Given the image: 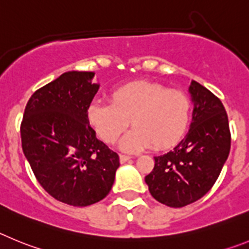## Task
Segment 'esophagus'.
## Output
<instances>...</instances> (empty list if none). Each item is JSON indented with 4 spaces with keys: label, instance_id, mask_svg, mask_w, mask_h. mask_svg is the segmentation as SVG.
Returning a JSON list of instances; mask_svg holds the SVG:
<instances>
[{
    "label": "esophagus",
    "instance_id": "obj_1",
    "mask_svg": "<svg viewBox=\"0 0 249 249\" xmlns=\"http://www.w3.org/2000/svg\"><path fill=\"white\" fill-rule=\"evenodd\" d=\"M119 159H120V162L124 163V162H126V161H129L131 158H130V156H127V155H120Z\"/></svg>",
    "mask_w": 249,
    "mask_h": 249
}]
</instances>
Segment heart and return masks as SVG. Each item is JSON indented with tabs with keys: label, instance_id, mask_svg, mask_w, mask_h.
<instances>
[{
	"label": "heart",
	"instance_id": "heart-1",
	"mask_svg": "<svg viewBox=\"0 0 249 249\" xmlns=\"http://www.w3.org/2000/svg\"><path fill=\"white\" fill-rule=\"evenodd\" d=\"M191 108V100L183 91L160 83L136 80L114 89L110 103L94 100L87 115L107 144H114L131 120L134 129L119 146L123 151L135 152L151 145L156 150L175 146L187 131Z\"/></svg>",
	"mask_w": 249,
	"mask_h": 249
}]
</instances>
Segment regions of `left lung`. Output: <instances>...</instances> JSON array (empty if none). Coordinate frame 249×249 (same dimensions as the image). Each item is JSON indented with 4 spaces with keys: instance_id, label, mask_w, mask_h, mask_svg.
<instances>
[{
    "instance_id": "1",
    "label": "left lung",
    "mask_w": 249,
    "mask_h": 249,
    "mask_svg": "<svg viewBox=\"0 0 249 249\" xmlns=\"http://www.w3.org/2000/svg\"><path fill=\"white\" fill-rule=\"evenodd\" d=\"M189 133L174 150L155 156L145 178L151 196L169 207H183L205 196L218 178L231 149L228 116L221 100L192 80Z\"/></svg>"
}]
</instances>
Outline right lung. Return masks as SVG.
Returning a JSON list of instances; mask_svg holds the SVG:
<instances>
[{"mask_svg":"<svg viewBox=\"0 0 249 249\" xmlns=\"http://www.w3.org/2000/svg\"><path fill=\"white\" fill-rule=\"evenodd\" d=\"M94 71H71L33 93L21 124L22 150L41 186L71 206L93 205L110 192L119 156L98 140L89 105Z\"/></svg>","mask_w":249,"mask_h":249,"instance_id":"1","label":"right lung"}]
</instances>
